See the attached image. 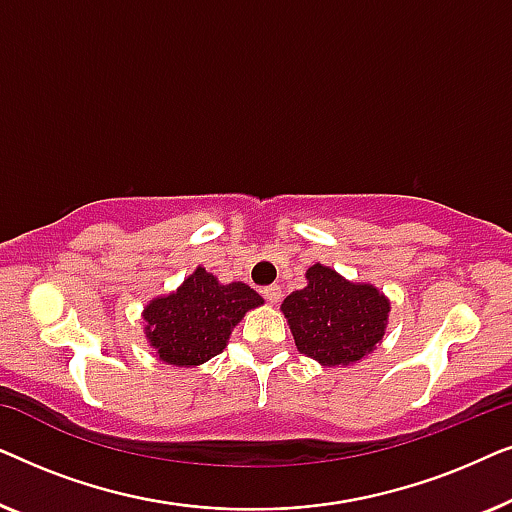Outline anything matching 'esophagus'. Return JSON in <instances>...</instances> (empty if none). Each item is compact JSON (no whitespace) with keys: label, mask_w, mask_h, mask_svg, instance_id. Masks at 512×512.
I'll use <instances>...</instances> for the list:
<instances>
[{"label":"esophagus","mask_w":512,"mask_h":512,"mask_svg":"<svg viewBox=\"0 0 512 512\" xmlns=\"http://www.w3.org/2000/svg\"><path fill=\"white\" fill-rule=\"evenodd\" d=\"M263 296L270 300V303H279V300H282V286L279 284H270V286H265L263 289Z\"/></svg>","instance_id":"34e87169"}]
</instances>
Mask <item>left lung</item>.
I'll return each mask as SVG.
<instances>
[{
  "instance_id": "obj_1",
  "label": "left lung",
  "mask_w": 512,
  "mask_h": 512,
  "mask_svg": "<svg viewBox=\"0 0 512 512\" xmlns=\"http://www.w3.org/2000/svg\"><path fill=\"white\" fill-rule=\"evenodd\" d=\"M307 286L284 298L282 312L300 354L321 366H349L382 342L389 300L373 284H354L326 265L305 272Z\"/></svg>"
}]
</instances>
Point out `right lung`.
Segmentation results:
<instances>
[{"instance_id":"right-lung-1","label":"right lung","mask_w":512,"mask_h":512,"mask_svg":"<svg viewBox=\"0 0 512 512\" xmlns=\"http://www.w3.org/2000/svg\"><path fill=\"white\" fill-rule=\"evenodd\" d=\"M263 298L242 282L221 284L198 268L170 296L153 298L144 307V331L160 361L170 366H200L221 354L240 319Z\"/></svg>"}]
</instances>
